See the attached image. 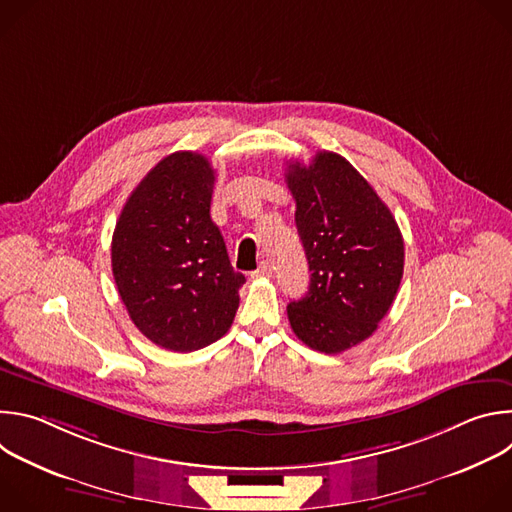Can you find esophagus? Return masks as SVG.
Returning a JSON list of instances; mask_svg holds the SVG:
<instances>
[{"label":"esophagus","mask_w":512,"mask_h":512,"mask_svg":"<svg viewBox=\"0 0 512 512\" xmlns=\"http://www.w3.org/2000/svg\"><path fill=\"white\" fill-rule=\"evenodd\" d=\"M271 273H273L271 263H269V261H263V263L259 265V269L253 271V277H271Z\"/></svg>","instance_id":"1"}]
</instances>
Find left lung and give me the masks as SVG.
<instances>
[{
	"label": "left lung",
	"mask_w": 512,
	"mask_h": 512,
	"mask_svg": "<svg viewBox=\"0 0 512 512\" xmlns=\"http://www.w3.org/2000/svg\"><path fill=\"white\" fill-rule=\"evenodd\" d=\"M312 271L308 294L287 304L294 334L314 350L344 352L387 316L403 277V237L387 204L350 162L318 152L285 172Z\"/></svg>",
	"instance_id": "1"
}]
</instances>
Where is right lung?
Returning <instances> with one entry per match:
<instances>
[{
	"label": "right lung",
	"instance_id": "obj_1",
	"mask_svg": "<svg viewBox=\"0 0 512 512\" xmlns=\"http://www.w3.org/2000/svg\"><path fill=\"white\" fill-rule=\"evenodd\" d=\"M214 170L206 156L176 152L127 198L111 243L119 296L154 344L192 352L225 336L245 275L231 265L210 218Z\"/></svg>",
	"mask_w": 512,
	"mask_h": 512
}]
</instances>
